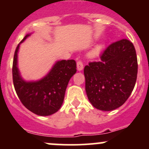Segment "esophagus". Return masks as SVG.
<instances>
[{"instance_id":"34e87169","label":"esophagus","mask_w":149,"mask_h":149,"mask_svg":"<svg viewBox=\"0 0 149 149\" xmlns=\"http://www.w3.org/2000/svg\"><path fill=\"white\" fill-rule=\"evenodd\" d=\"M83 68H84L83 63L80 61H78L77 62V70H79V71H81V70H83Z\"/></svg>"}]
</instances>
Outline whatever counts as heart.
Masks as SVG:
<instances>
[{"instance_id":"1","label":"heart","mask_w":149,"mask_h":149,"mask_svg":"<svg viewBox=\"0 0 149 149\" xmlns=\"http://www.w3.org/2000/svg\"><path fill=\"white\" fill-rule=\"evenodd\" d=\"M103 47H104L103 44L97 45L93 49V50L91 51V55H92V56H95V55H98V54L100 52V51L102 49Z\"/></svg>"}]
</instances>
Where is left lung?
Returning <instances> with one entry per match:
<instances>
[{
	"mask_svg": "<svg viewBox=\"0 0 149 149\" xmlns=\"http://www.w3.org/2000/svg\"><path fill=\"white\" fill-rule=\"evenodd\" d=\"M99 62L84 68L86 92L93 107L112 111L130 97L137 79L138 61L133 43L123 39L108 46Z\"/></svg>",
	"mask_w": 149,
	"mask_h": 149,
	"instance_id": "left-lung-1",
	"label": "left lung"
}]
</instances>
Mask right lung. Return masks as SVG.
<instances>
[{"mask_svg": "<svg viewBox=\"0 0 149 149\" xmlns=\"http://www.w3.org/2000/svg\"><path fill=\"white\" fill-rule=\"evenodd\" d=\"M31 34L25 36L15 51L12 69L13 86L25 107L37 115L48 116L61 109L69 81L76 72V63L74 60L58 61L41 79L25 81L18 67V52L20 45Z\"/></svg>", "mask_w": 149, "mask_h": 149, "instance_id": "obj_1", "label": "right lung"}]
</instances>
